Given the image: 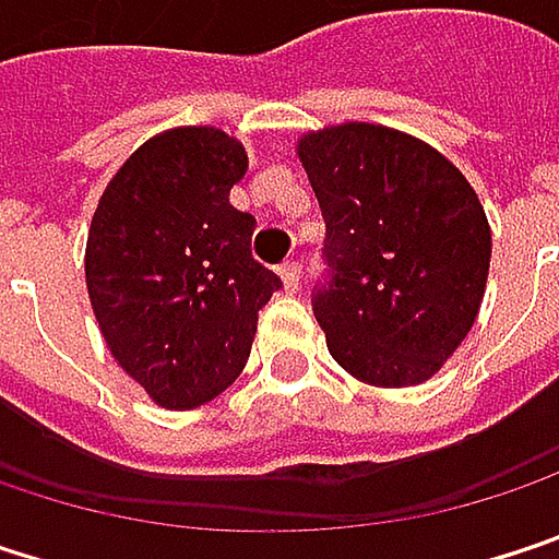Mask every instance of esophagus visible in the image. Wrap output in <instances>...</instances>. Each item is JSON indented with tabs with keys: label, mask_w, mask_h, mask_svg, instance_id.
I'll use <instances>...</instances> for the list:
<instances>
[{
	"label": "esophagus",
	"mask_w": 559,
	"mask_h": 559,
	"mask_svg": "<svg viewBox=\"0 0 559 559\" xmlns=\"http://www.w3.org/2000/svg\"><path fill=\"white\" fill-rule=\"evenodd\" d=\"M281 281H284V287H287V290H294V287H297V281H300V262H294V259H290V262H284V265H281Z\"/></svg>",
	"instance_id": "34e87169"
}]
</instances>
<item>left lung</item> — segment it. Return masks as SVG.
Segmentation results:
<instances>
[{
    "label": "left lung",
    "mask_w": 559,
    "mask_h": 559,
    "mask_svg": "<svg viewBox=\"0 0 559 559\" xmlns=\"http://www.w3.org/2000/svg\"><path fill=\"white\" fill-rule=\"evenodd\" d=\"M297 158L326 223L330 278L313 317L333 359L359 382H427L476 323L492 229L453 162L389 126L307 132Z\"/></svg>",
    "instance_id": "8db88e82"
}]
</instances>
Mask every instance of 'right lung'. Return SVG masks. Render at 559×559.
Wrapping results in <instances>:
<instances>
[{"label":"right lung","mask_w":559,"mask_h":559,"mask_svg":"<svg viewBox=\"0 0 559 559\" xmlns=\"http://www.w3.org/2000/svg\"><path fill=\"white\" fill-rule=\"evenodd\" d=\"M249 155L213 126L148 139L106 183L86 236V290L112 359L170 411L246 369L281 278L252 259L255 216L229 203Z\"/></svg>","instance_id":"right-lung-1"}]
</instances>
